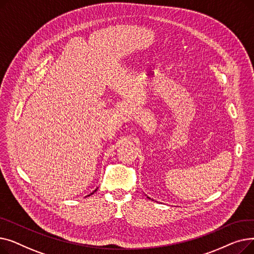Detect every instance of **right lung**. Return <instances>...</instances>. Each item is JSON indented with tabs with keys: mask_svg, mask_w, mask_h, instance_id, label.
<instances>
[{
	"mask_svg": "<svg viewBox=\"0 0 254 254\" xmlns=\"http://www.w3.org/2000/svg\"><path fill=\"white\" fill-rule=\"evenodd\" d=\"M96 190H95V191H96ZM92 193H93V192H91V193H90V194H92ZM90 194H88V195H90Z\"/></svg>",
	"mask_w": 254,
	"mask_h": 254,
	"instance_id": "right-lung-1",
	"label": "right lung"
}]
</instances>
